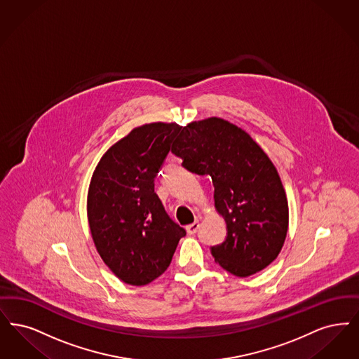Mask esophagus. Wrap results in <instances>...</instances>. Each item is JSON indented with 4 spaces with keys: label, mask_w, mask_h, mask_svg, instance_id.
I'll return each instance as SVG.
<instances>
[{
    "label": "esophagus",
    "mask_w": 359,
    "mask_h": 359,
    "mask_svg": "<svg viewBox=\"0 0 359 359\" xmlns=\"http://www.w3.org/2000/svg\"><path fill=\"white\" fill-rule=\"evenodd\" d=\"M199 227H201L199 222L191 223V224H188V226L186 227L187 233H189V235H194V233H196V231L199 230Z\"/></svg>",
    "instance_id": "esophagus-1"
}]
</instances>
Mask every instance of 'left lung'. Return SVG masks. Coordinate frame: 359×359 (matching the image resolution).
Wrapping results in <instances>:
<instances>
[{"mask_svg": "<svg viewBox=\"0 0 359 359\" xmlns=\"http://www.w3.org/2000/svg\"><path fill=\"white\" fill-rule=\"evenodd\" d=\"M172 152L183 167L210 175L216 211L227 224V238L211 248L217 264L245 278L270 266L288 230L286 191L273 161L242 128L220 117L183 127Z\"/></svg>", "mask_w": 359, "mask_h": 359, "instance_id": "1", "label": "left lung"}]
</instances>
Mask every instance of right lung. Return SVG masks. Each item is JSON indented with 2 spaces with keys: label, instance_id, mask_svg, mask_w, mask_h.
I'll return each instance as SVG.
<instances>
[{
  "label": "right lung",
  "instance_id": "add662e5",
  "mask_svg": "<svg viewBox=\"0 0 359 359\" xmlns=\"http://www.w3.org/2000/svg\"><path fill=\"white\" fill-rule=\"evenodd\" d=\"M182 127L132 129L96 165L86 199L90 235L102 262L124 283L145 286L164 273L186 230L167 215L155 177Z\"/></svg>",
  "mask_w": 359,
  "mask_h": 359
}]
</instances>
